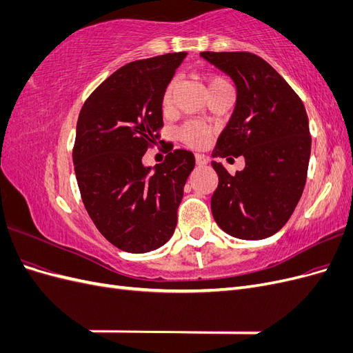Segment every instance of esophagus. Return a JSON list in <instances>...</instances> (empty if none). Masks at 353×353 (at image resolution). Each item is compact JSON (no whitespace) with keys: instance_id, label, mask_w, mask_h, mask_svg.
<instances>
[{"instance_id":"esophagus-1","label":"esophagus","mask_w":353,"mask_h":353,"mask_svg":"<svg viewBox=\"0 0 353 353\" xmlns=\"http://www.w3.org/2000/svg\"><path fill=\"white\" fill-rule=\"evenodd\" d=\"M196 163L197 166H205L208 163V160L203 154H196Z\"/></svg>"}]
</instances>
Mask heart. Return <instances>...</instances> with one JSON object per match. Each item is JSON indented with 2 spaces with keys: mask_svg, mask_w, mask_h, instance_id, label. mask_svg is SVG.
<instances>
[{
  "mask_svg": "<svg viewBox=\"0 0 353 353\" xmlns=\"http://www.w3.org/2000/svg\"><path fill=\"white\" fill-rule=\"evenodd\" d=\"M205 81H206V88H208L209 95H212L213 92H216L222 88L230 87L225 79H222L221 77H215V74L206 77ZM174 90H175V81H170L166 85V88H165L163 95H162V109H163V112H169L170 108H172ZM178 135L185 144H188L191 147L200 148L209 141V138L212 137V130L209 126L201 125L199 122H187L179 128Z\"/></svg>",
  "mask_w": 353,
  "mask_h": 353,
  "instance_id": "1",
  "label": "heart"
}]
</instances>
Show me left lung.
<instances>
[{
  "mask_svg": "<svg viewBox=\"0 0 353 353\" xmlns=\"http://www.w3.org/2000/svg\"><path fill=\"white\" fill-rule=\"evenodd\" d=\"M200 56L225 72L237 88L236 108L212 156H243L245 162L236 175L212 162L219 179L212 215L236 239L271 237L292 216L306 183L311 135L305 105L259 56L245 51Z\"/></svg>",
  "mask_w": 353,
  "mask_h": 353,
  "instance_id": "1",
  "label": "left lung"
}]
</instances>
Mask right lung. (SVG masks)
<instances>
[{
	"mask_svg": "<svg viewBox=\"0 0 353 353\" xmlns=\"http://www.w3.org/2000/svg\"><path fill=\"white\" fill-rule=\"evenodd\" d=\"M187 52L131 61L101 82L83 103L73 165L83 206L117 249L145 253L175 231L194 154L169 152L154 168L143 165L163 126L162 95Z\"/></svg>",
	"mask_w": 353,
	"mask_h": 353,
	"instance_id": "right-lung-1",
	"label": "right lung"
}]
</instances>
